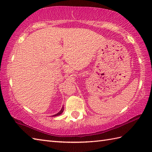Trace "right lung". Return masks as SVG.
<instances>
[{"instance_id": "obj_1", "label": "right lung", "mask_w": 152, "mask_h": 152, "mask_svg": "<svg viewBox=\"0 0 152 152\" xmlns=\"http://www.w3.org/2000/svg\"><path fill=\"white\" fill-rule=\"evenodd\" d=\"M63 110H64V106H63L62 107V108H61V110L58 112V113H57L56 114H55V115H53L52 117H56V116H58V115H61V114H62L63 113Z\"/></svg>"}]
</instances>
